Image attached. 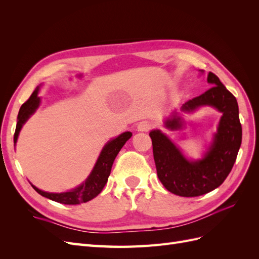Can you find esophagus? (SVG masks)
<instances>
[{"label":"esophagus","mask_w":259,"mask_h":259,"mask_svg":"<svg viewBox=\"0 0 259 259\" xmlns=\"http://www.w3.org/2000/svg\"><path fill=\"white\" fill-rule=\"evenodd\" d=\"M151 127H152V124L150 122L143 121L138 124L137 130H138V132H148Z\"/></svg>","instance_id":"34e87169"}]
</instances>
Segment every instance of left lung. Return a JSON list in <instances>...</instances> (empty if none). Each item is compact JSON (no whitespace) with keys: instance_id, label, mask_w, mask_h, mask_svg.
Masks as SVG:
<instances>
[{"instance_id":"1","label":"left lung","mask_w":259,"mask_h":259,"mask_svg":"<svg viewBox=\"0 0 259 259\" xmlns=\"http://www.w3.org/2000/svg\"><path fill=\"white\" fill-rule=\"evenodd\" d=\"M203 73L204 71L201 70ZM211 88L185 103L180 110L193 112L209 106L222 112L213 143L199 160H188L180 149L160 130L150 132L156 173L166 189L180 197H199L221 186L231 171L242 142V126L237 99L214 73L208 72ZM171 131L183 128L176 112L164 122Z\"/></svg>"}]
</instances>
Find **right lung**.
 I'll list each match as a JSON object with an SVG mask.
<instances>
[{
	"mask_svg": "<svg viewBox=\"0 0 259 259\" xmlns=\"http://www.w3.org/2000/svg\"><path fill=\"white\" fill-rule=\"evenodd\" d=\"M38 91H40V88L37 86L32 93V95H31L26 103L20 107L17 117L16 131H15L14 135V144L17 143L18 135L19 132L21 131L22 125L28 121L29 117L35 112L38 106H40L41 98L37 96ZM132 135L133 134L131 132H125L117 137L111 139L110 142H108L103 148V150H101L95 166H94L93 170L91 171L90 176L86 178L83 184L77 186L74 189L66 192L53 193L38 189V188H36L32 184H31V186H32L33 189L38 194H41L42 197H45L55 202L62 203V204L75 205L91 201L92 199L97 197L101 192V190L104 189L105 185L108 182V177L111 173V167L115 156L120 152L125 143L132 137Z\"/></svg>",
	"mask_w": 259,
	"mask_h": 259,
	"instance_id": "add662e5",
	"label": "right lung"
}]
</instances>
